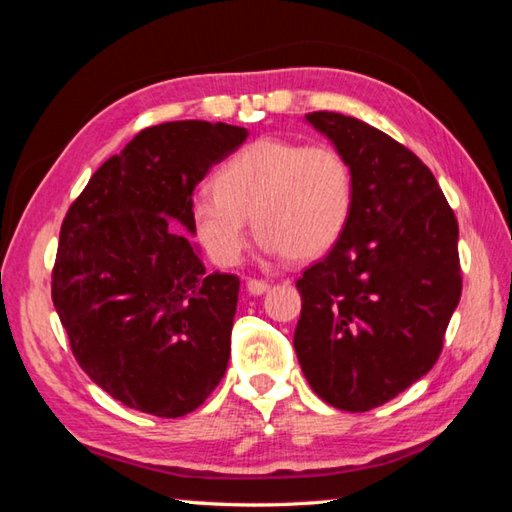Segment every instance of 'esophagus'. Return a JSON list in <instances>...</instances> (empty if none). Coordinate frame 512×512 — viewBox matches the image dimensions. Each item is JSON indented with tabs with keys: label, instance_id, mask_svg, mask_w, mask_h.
Here are the masks:
<instances>
[{
	"label": "esophagus",
	"instance_id": "1",
	"mask_svg": "<svg viewBox=\"0 0 512 512\" xmlns=\"http://www.w3.org/2000/svg\"><path fill=\"white\" fill-rule=\"evenodd\" d=\"M246 288H248L250 295H264L268 288H271V284L264 282V280H248Z\"/></svg>",
	"mask_w": 512,
	"mask_h": 512
}]
</instances>
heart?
I'll return each instance as SVG.
<instances>
[{
	"label": "heart",
	"instance_id": "obj_1",
	"mask_svg": "<svg viewBox=\"0 0 512 512\" xmlns=\"http://www.w3.org/2000/svg\"><path fill=\"white\" fill-rule=\"evenodd\" d=\"M212 192L190 206L192 232L212 262L237 266L248 246V224L271 257L309 262L338 244L353 208V174L327 145L259 138L212 176Z\"/></svg>",
	"mask_w": 512,
	"mask_h": 512
}]
</instances>
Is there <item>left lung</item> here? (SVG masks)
<instances>
[{
	"label": "left lung",
	"instance_id": "left-lung-1",
	"mask_svg": "<svg viewBox=\"0 0 512 512\" xmlns=\"http://www.w3.org/2000/svg\"><path fill=\"white\" fill-rule=\"evenodd\" d=\"M353 174L349 224L297 280L293 347L324 403L367 412L439 360L461 297L459 226L414 152L358 118L306 114Z\"/></svg>",
	"mask_w": 512,
	"mask_h": 512
}]
</instances>
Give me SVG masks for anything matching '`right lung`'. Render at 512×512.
<instances>
[{
  "label": "right lung",
  "mask_w": 512,
  "mask_h": 512,
  "mask_svg": "<svg viewBox=\"0 0 512 512\" xmlns=\"http://www.w3.org/2000/svg\"><path fill=\"white\" fill-rule=\"evenodd\" d=\"M248 129L176 120L147 127L71 203L53 266V306L98 387L161 418L197 410L224 378L239 277L206 273L192 232L197 183Z\"/></svg>",
  "instance_id": "right-lung-1"
}]
</instances>
